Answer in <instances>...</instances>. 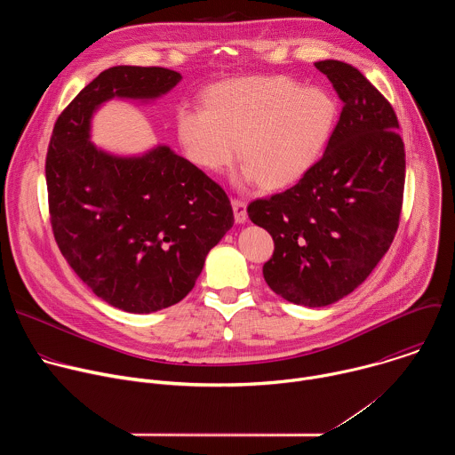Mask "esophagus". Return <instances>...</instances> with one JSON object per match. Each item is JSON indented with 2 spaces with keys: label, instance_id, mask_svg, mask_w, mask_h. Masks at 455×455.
Instances as JSON below:
<instances>
[{
  "label": "esophagus",
  "instance_id": "1",
  "mask_svg": "<svg viewBox=\"0 0 455 455\" xmlns=\"http://www.w3.org/2000/svg\"><path fill=\"white\" fill-rule=\"evenodd\" d=\"M232 207H234L235 223H244L246 221V204L241 198H232Z\"/></svg>",
  "mask_w": 455,
  "mask_h": 455
}]
</instances>
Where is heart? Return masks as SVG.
Listing matches in <instances>:
<instances>
[{
    "label": "heart",
    "instance_id": "obj_1",
    "mask_svg": "<svg viewBox=\"0 0 455 455\" xmlns=\"http://www.w3.org/2000/svg\"><path fill=\"white\" fill-rule=\"evenodd\" d=\"M337 108L318 88L286 77H248L216 84L205 108L183 104L176 113L180 144L198 167L220 172L239 155L241 178L268 188L295 183L326 146Z\"/></svg>",
    "mask_w": 455,
    "mask_h": 455
}]
</instances>
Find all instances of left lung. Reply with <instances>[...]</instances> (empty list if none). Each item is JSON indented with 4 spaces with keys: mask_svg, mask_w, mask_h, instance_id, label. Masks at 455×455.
I'll return each instance as SVG.
<instances>
[{
    "mask_svg": "<svg viewBox=\"0 0 455 455\" xmlns=\"http://www.w3.org/2000/svg\"><path fill=\"white\" fill-rule=\"evenodd\" d=\"M315 67L344 104L326 151L293 187L246 207L275 243L265 281L309 307L337 302L369 277L396 235L405 187L391 102L347 62Z\"/></svg>",
    "mask_w": 455,
    "mask_h": 455,
    "instance_id": "left-lung-1",
    "label": "left lung"
}]
</instances>
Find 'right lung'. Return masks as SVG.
I'll return each mask as SVG.
<instances>
[{
	"label": "right lung",
	"instance_id": "1",
	"mask_svg": "<svg viewBox=\"0 0 455 455\" xmlns=\"http://www.w3.org/2000/svg\"><path fill=\"white\" fill-rule=\"evenodd\" d=\"M181 81L160 67H113L60 111L44 174L52 232L81 281L108 304L153 313L180 302L234 225L227 192L160 146L118 158L90 142V118L113 97L156 99Z\"/></svg>",
	"mask_w": 455,
	"mask_h": 455
}]
</instances>
